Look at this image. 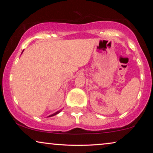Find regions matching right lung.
<instances>
[{"label":"right lung","mask_w":153,"mask_h":153,"mask_svg":"<svg viewBox=\"0 0 153 153\" xmlns=\"http://www.w3.org/2000/svg\"><path fill=\"white\" fill-rule=\"evenodd\" d=\"M60 112V111H57V112H56V113H54V114H53L52 115H50V116H49L48 117H51V116H55V115H56V114H59V113Z\"/></svg>","instance_id":"obj_1"}]
</instances>
